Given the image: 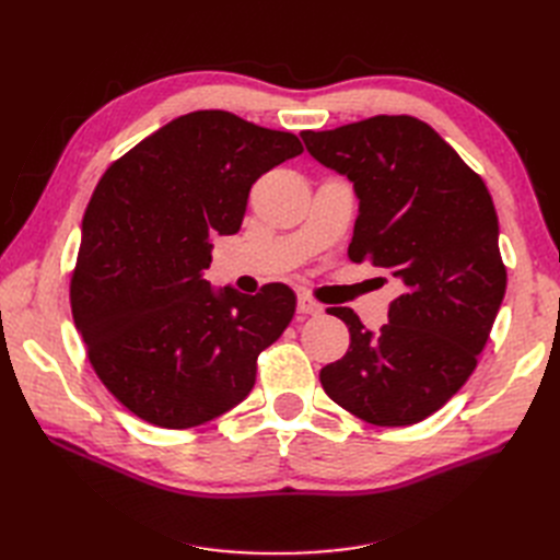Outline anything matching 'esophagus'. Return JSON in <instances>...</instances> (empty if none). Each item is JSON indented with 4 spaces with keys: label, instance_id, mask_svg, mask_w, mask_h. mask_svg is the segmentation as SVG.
I'll use <instances>...</instances> for the list:
<instances>
[{
    "label": "esophagus",
    "instance_id": "esophagus-1",
    "mask_svg": "<svg viewBox=\"0 0 560 560\" xmlns=\"http://www.w3.org/2000/svg\"><path fill=\"white\" fill-rule=\"evenodd\" d=\"M296 311H299L301 315H313V317L322 315V306H319V303H317V301H313V299H311V296H306V294H299Z\"/></svg>",
    "mask_w": 560,
    "mask_h": 560
}]
</instances>
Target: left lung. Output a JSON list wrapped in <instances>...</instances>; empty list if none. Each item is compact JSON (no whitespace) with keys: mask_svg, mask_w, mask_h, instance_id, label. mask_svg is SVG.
I'll use <instances>...</instances> for the list:
<instances>
[{"mask_svg":"<svg viewBox=\"0 0 560 560\" xmlns=\"http://www.w3.org/2000/svg\"><path fill=\"white\" fill-rule=\"evenodd\" d=\"M311 156L346 175L360 198L348 257L401 282L387 325L350 329L343 360L319 371L325 393L371 425L425 420L477 369L506 287L498 214L483 179L413 116H371L301 132Z\"/></svg>","mask_w":560,"mask_h":560,"instance_id":"8db88e82","label":"left lung"}]
</instances>
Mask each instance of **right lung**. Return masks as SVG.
<instances>
[{
    "label": "right lung",
    "mask_w": 560,
    "mask_h": 560,
    "mask_svg": "<svg viewBox=\"0 0 560 560\" xmlns=\"http://www.w3.org/2000/svg\"><path fill=\"white\" fill-rule=\"evenodd\" d=\"M303 151L296 135L222 109L165 124L97 182L70 282L97 378L156 428L202 425L241 404L257 358L290 325L282 282L214 292L210 235L238 233L252 184Z\"/></svg>",
    "instance_id": "obj_1"
}]
</instances>
